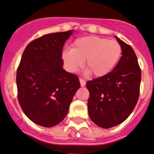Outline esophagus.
<instances>
[{"instance_id": "obj_1", "label": "esophagus", "mask_w": 154, "mask_h": 154, "mask_svg": "<svg viewBox=\"0 0 154 154\" xmlns=\"http://www.w3.org/2000/svg\"><path fill=\"white\" fill-rule=\"evenodd\" d=\"M80 86H81V87H84V86L86 85V81H85V80H84V79L80 78Z\"/></svg>"}]
</instances>
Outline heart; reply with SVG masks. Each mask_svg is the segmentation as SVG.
Listing matches in <instances>:
<instances>
[{
	"label": "heart",
	"mask_w": 154,
	"mask_h": 154,
	"mask_svg": "<svg viewBox=\"0 0 154 154\" xmlns=\"http://www.w3.org/2000/svg\"><path fill=\"white\" fill-rule=\"evenodd\" d=\"M121 54L122 48L117 41L87 36L75 40L71 49L63 51L62 58L70 72L78 70L85 60L86 70L94 77H102L113 70Z\"/></svg>",
	"instance_id": "b5f03b06"
}]
</instances>
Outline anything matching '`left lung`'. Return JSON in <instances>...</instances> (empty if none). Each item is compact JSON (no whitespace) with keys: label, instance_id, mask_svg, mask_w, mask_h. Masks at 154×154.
I'll return each mask as SVG.
<instances>
[{"label":"left lung","instance_id":"left-lung-1","mask_svg":"<svg viewBox=\"0 0 154 154\" xmlns=\"http://www.w3.org/2000/svg\"><path fill=\"white\" fill-rule=\"evenodd\" d=\"M122 48V56L110 74L87 82L90 92L89 117L94 124L110 128L130 116L140 95L141 70L130 45L115 36Z\"/></svg>","mask_w":154,"mask_h":154}]
</instances>
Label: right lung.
<instances>
[{
  "label": "right lung",
  "instance_id": "add662e5",
  "mask_svg": "<svg viewBox=\"0 0 154 154\" xmlns=\"http://www.w3.org/2000/svg\"><path fill=\"white\" fill-rule=\"evenodd\" d=\"M73 30L53 33L26 47L17 70V98L22 110L35 124L51 127L67 114L80 84L62 68V50Z\"/></svg>",
  "mask_w": 154,
  "mask_h": 154
}]
</instances>
